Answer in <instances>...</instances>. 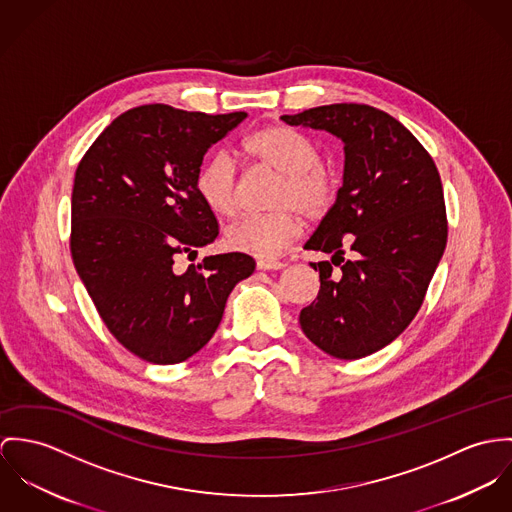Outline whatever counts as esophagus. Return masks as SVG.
Instances as JSON below:
<instances>
[{"mask_svg": "<svg viewBox=\"0 0 512 512\" xmlns=\"http://www.w3.org/2000/svg\"><path fill=\"white\" fill-rule=\"evenodd\" d=\"M284 263L281 261H269V259H261V261H257V269L259 271H279V269H283Z\"/></svg>", "mask_w": 512, "mask_h": 512, "instance_id": "esophagus-1", "label": "esophagus"}]
</instances>
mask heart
<instances>
[{
	"mask_svg": "<svg viewBox=\"0 0 512 512\" xmlns=\"http://www.w3.org/2000/svg\"><path fill=\"white\" fill-rule=\"evenodd\" d=\"M243 153L281 172L271 214L243 216L233 222L224 243L231 251L261 259L279 257L298 235V218L292 206L306 218H320L334 202L336 184L330 172L320 167L316 145L296 129L269 125L243 141ZM235 169L226 155L210 157L196 174L194 188L200 200L216 216H231L237 204Z\"/></svg>",
	"mask_w": 512,
	"mask_h": 512,
	"instance_id": "obj_1",
	"label": "heart"
}]
</instances>
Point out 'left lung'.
Masks as SVG:
<instances>
[{"instance_id":"8db88e82","label":"left lung","mask_w":512,"mask_h":512,"mask_svg":"<svg viewBox=\"0 0 512 512\" xmlns=\"http://www.w3.org/2000/svg\"><path fill=\"white\" fill-rule=\"evenodd\" d=\"M281 119L343 145L336 202L304 245L332 259L310 263L320 292L300 328L328 355L361 359L397 340L422 306L448 241L442 180L418 139L377 108L332 104Z\"/></svg>"}]
</instances>
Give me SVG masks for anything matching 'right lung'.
<instances>
[{"label":"right lung","mask_w":512,"mask_h":512,"mask_svg":"<svg viewBox=\"0 0 512 512\" xmlns=\"http://www.w3.org/2000/svg\"><path fill=\"white\" fill-rule=\"evenodd\" d=\"M245 117L139 106L115 117L76 169L74 267L115 340L149 363L198 353L218 330L229 292L255 271L245 253L174 271L178 255L196 257L218 237L194 180L208 149Z\"/></svg>","instance_id":"1"}]
</instances>
